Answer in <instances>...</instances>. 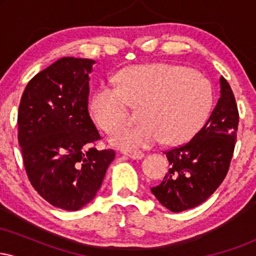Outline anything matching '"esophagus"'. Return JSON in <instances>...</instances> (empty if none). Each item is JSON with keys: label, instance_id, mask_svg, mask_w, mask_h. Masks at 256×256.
Segmentation results:
<instances>
[{"label": "esophagus", "instance_id": "esophagus-1", "mask_svg": "<svg viewBox=\"0 0 256 256\" xmlns=\"http://www.w3.org/2000/svg\"><path fill=\"white\" fill-rule=\"evenodd\" d=\"M122 154L126 155L128 158H134V160H140V158H142L143 156H144V152H124Z\"/></svg>", "mask_w": 256, "mask_h": 256}]
</instances>
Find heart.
<instances>
[{
  "instance_id": "b5f03b06",
  "label": "heart",
  "mask_w": 256,
  "mask_h": 256,
  "mask_svg": "<svg viewBox=\"0 0 256 256\" xmlns=\"http://www.w3.org/2000/svg\"><path fill=\"white\" fill-rule=\"evenodd\" d=\"M118 86L104 85L94 94L90 110L102 130L124 122L128 104L141 106L142 122L120 128L110 137L124 150L149 148L164 140L176 146L189 140L204 125L213 108L214 91L207 79L179 64H136L116 77Z\"/></svg>"
}]
</instances>
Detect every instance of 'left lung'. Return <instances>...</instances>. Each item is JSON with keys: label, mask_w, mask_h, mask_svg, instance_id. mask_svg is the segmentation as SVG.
Wrapping results in <instances>:
<instances>
[{"label": "left lung", "mask_w": 256, "mask_h": 256, "mask_svg": "<svg viewBox=\"0 0 256 256\" xmlns=\"http://www.w3.org/2000/svg\"><path fill=\"white\" fill-rule=\"evenodd\" d=\"M238 110L228 80L220 78V98L206 124L185 144L165 152L170 170L152 192L164 207L178 213L201 204L226 174L237 138Z\"/></svg>", "instance_id": "1"}]
</instances>
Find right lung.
Returning a JSON list of instances; mask_svg holds the SVG:
<instances>
[{
    "mask_svg": "<svg viewBox=\"0 0 256 256\" xmlns=\"http://www.w3.org/2000/svg\"><path fill=\"white\" fill-rule=\"evenodd\" d=\"M95 61L62 58L26 85L18 112V140L32 186L54 207L78 210L96 196L116 152L94 146L89 74Z\"/></svg>",
    "mask_w": 256,
    "mask_h": 256,
    "instance_id": "right-lung-1",
    "label": "right lung"
}]
</instances>
